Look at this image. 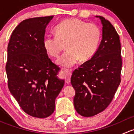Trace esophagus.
<instances>
[{
    "label": "esophagus",
    "instance_id": "34e87169",
    "mask_svg": "<svg viewBox=\"0 0 134 134\" xmlns=\"http://www.w3.org/2000/svg\"><path fill=\"white\" fill-rule=\"evenodd\" d=\"M63 72H64L65 75V82L67 83H70L72 72H71V71H69V70H64Z\"/></svg>",
    "mask_w": 134,
    "mask_h": 134
}]
</instances>
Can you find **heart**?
<instances>
[{
	"instance_id": "obj_1",
	"label": "heart",
	"mask_w": 134,
	"mask_h": 134,
	"mask_svg": "<svg viewBox=\"0 0 134 134\" xmlns=\"http://www.w3.org/2000/svg\"><path fill=\"white\" fill-rule=\"evenodd\" d=\"M55 35H48L43 41L46 52L53 58H58L64 50L67 51L56 63L70 68L79 59L86 61L92 58L99 46L102 37L101 30L97 25L78 19H69L58 25Z\"/></svg>"
}]
</instances>
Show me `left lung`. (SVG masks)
Listing matches in <instances>:
<instances>
[{
	"label": "left lung",
	"instance_id": "obj_1",
	"mask_svg": "<svg viewBox=\"0 0 134 134\" xmlns=\"http://www.w3.org/2000/svg\"><path fill=\"white\" fill-rule=\"evenodd\" d=\"M102 39L94 56L72 72L75 90L74 106L80 115L92 117L111 102L121 82L122 69L119 36L113 26L102 16Z\"/></svg>",
	"mask_w": 134,
	"mask_h": 134
}]
</instances>
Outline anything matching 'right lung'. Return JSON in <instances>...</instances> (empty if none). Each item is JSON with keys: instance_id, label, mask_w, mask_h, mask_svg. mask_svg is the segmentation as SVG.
I'll use <instances>...</instances> for the list:
<instances>
[{"instance_id": "obj_1", "label": "right lung", "mask_w": 134, "mask_h": 134, "mask_svg": "<svg viewBox=\"0 0 134 134\" xmlns=\"http://www.w3.org/2000/svg\"><path fill=\"white\" fill-rule=\"evenodd\" d=\"M54 16L34 17L20 23L8 46L6 71L9 91L23 110L46 118L53 113L55 100L64 86L58 78L59 68L43 47L47 26Z\"/></svg>"}]
</instances>
